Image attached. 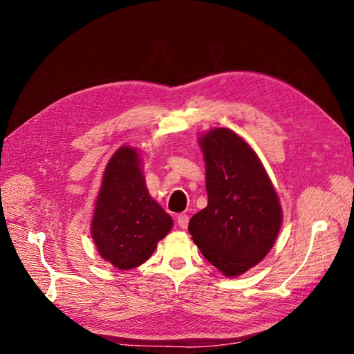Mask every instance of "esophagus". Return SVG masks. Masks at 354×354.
<instances>
[{
	"label": "esophagus",
	"instance_id": "esophagus-1",
	"mask_svg": "<svg viewBox=\"0 0 354 354\" xmlns=\"http://www.w3.org/2000/svg\"><path fill=\"white\" fill-rule=\"evenodd\" d=\"M177 223L181 229H187V224H189V216L187 214H180L177 217Z\"/></svg>",
	"mask_w": 354,
	"mask_h": 354
}]
</instances>
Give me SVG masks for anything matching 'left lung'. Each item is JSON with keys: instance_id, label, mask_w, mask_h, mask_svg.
Returning <instances> with one entry per match:
<instances>
[{"instance_id": "left-lung-1", "label": "left lung", "mask_w": 354, "mask_h": 354, "mask_svg": "<svg viewBox=\"0 0 354 354\" xmlns=\"http://www.w3.org/2000/svg\"><path fill=\"white\" fill-rule=\"evenodd\" d=\"M208 205L189 221L202 255L227 277L250 270L269 254L282 207L260 158L229 128L199 137Z\"/></svg>"}]
</instances>
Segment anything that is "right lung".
<instances>
[{
	"label": "right lung",
	"mask_w": 354,
	"mask_h": 354,
	"mask_svg": "<svg viewBox=\"0 0 354 354\" xmlns=\"http://www.w3.org/2000/svg\"><path fill=\"white\" fill-rule=\"evenodd\" d=\"M137 149L122 146L106 165L91 220L102 259L116 269L143 264L173 227V218L149 195Z\"/></svg>",
	"instance_id": "obj_1"
}]
</instances>
